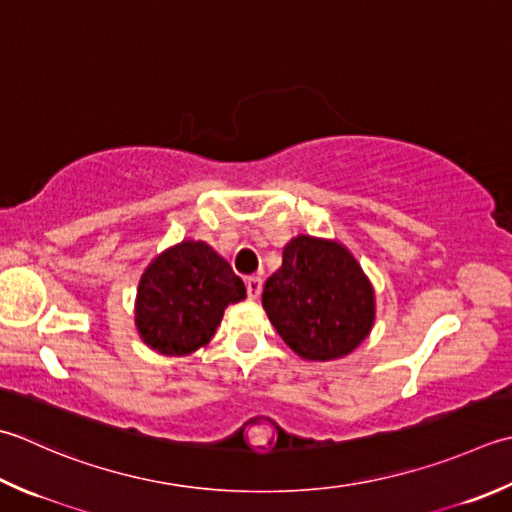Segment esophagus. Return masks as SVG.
Segmentation results:
<instances>
[{"mask_svg":"<svg viewBox=\"0 0 512 512\" xmlns=\"http://www.w3.org/2000/svg\"><path fill=\"white\" fill-rule=\"evenodd\" d=\"M262 277H248L246 279V290H248V297L250 299H257L259 297V293H262Z\"/></svg>","mask_w":512,"mask_h":512,"instance_id":"esophagus-1","label":"esophagus"}]
</instances>
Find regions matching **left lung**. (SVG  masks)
I'll return each instance as SVG.
<instances>
[{
	"instance_id": "left-lung-1",
	"label": "left lung",
	"mask_w": 512,
	"mask_h": 512,
	"mask_svg": "<svg viewBox=\"0 0 512 512\" xmlns=\"http://www.w3.org/2000/svg\"><path fill=\"white\" fill-rule=\"evenodd\" d=\"M262 306L286 346L306 362L353 353L375 326V288L337 239L297 235L268 277Z\"/></svg>"
}]
</instances>
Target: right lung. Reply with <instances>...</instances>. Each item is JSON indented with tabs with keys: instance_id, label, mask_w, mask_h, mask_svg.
I'll list each match as a JSON object with an SVG mask.
<instances>
[{
	"instance_id": "obj_1",
	"label": "right lung",
	"mask_w": 512,
	"mask_h": 512,
	"mask_svg": "<svg viewBox=\"0 0 512 512\" xmlns=\"http://www.w3.org/2000/svg\"><path fill=\"white\" fill-rule=\"evenodd\" d=\"M246 299V286L226 259L202 239H184L146 266L135 297V328L142 342L166 357L204 348L224 310Z\"/></svg>"
}]
</instances>
